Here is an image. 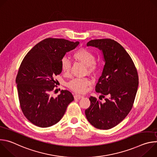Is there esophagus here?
<instances>
[{"mask_svg": "<svg viewBox=\"0 0 157 157\" xmlns=\"http://www.w3.org/2000/svg\"><path fill=\"white\" fill-rule=\"evenodd\" d=\"M84 96H81V95H78V94H75V96H74V98H75V99H81V98H82Z\"/></svg>", "mask_w": 157, "mask_h": 157, "instance_id": "obj_1", "label": "esophagus"}]
</instances>
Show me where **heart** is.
<instances>
[{"instance_id":"1","label":"heart","mask_w":157,"mask_h":157,"mask_svg":"<svg viewBox=\"0 0 157 157\" xmlns=\"http://www.w3.org/2000/svg\"><path fill=\"white\" fill-rule=\"evenodd\" d=\"M74 58L86 65L89 73H94L98 68V64L95 61L94 55L85 48H80L73 54ZM61 68L64 74H68L71 70V63L68 59L63 58L61 61ZM91 84V79L88 78H76L68 83V87L73 91L82 94L84 93L88 86Z\"/></svg>"}]
</instances>
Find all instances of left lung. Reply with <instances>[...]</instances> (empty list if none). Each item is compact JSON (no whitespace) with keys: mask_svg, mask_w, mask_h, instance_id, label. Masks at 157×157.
<instances>
[{"mask_svg":"<svg viewBox=\"0 0 157 157\" xmlns=\"http://www.w3.org/2000/svg\"><path fill=\"white\" fill-rule=\"evenodd\" d=\"M87 46L102 51L105 64L96 86V91L105 96L101 102L91 96V105L85 115L94 127L108 130L118 125L132 108L139 86L137 69L131 57L119 43L110 38L89 41Z\"/></svg>","mask_w":157,"mask_h":157,"instance_id":"1","label":"left lung"}]
</instances>
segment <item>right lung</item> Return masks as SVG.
Masks as SVG:
<instances>
[{
	"instance_id": "1",
	"label": "right lung",
	"mask_w": 157,
	"mask_h": 157,
	"mask_svg": "<svg viewBox=\"0 0 157 157\" xmlns=\"http://www.w3.org/2000/svg\"><path fill=\"white\" fill-rule=\"evenodd\" d=\"M79 43L48 38L35 44L22 61L16 78L18 99L24 116L33 124L43 128L56 124L74 100L69 91L61 90L56 98L52 92L57 87L55 77L62 71L61 59Z\"/></svg>"
}]
</instances>
